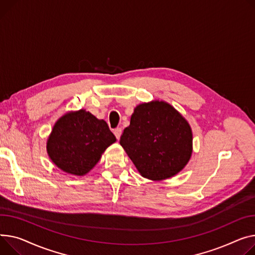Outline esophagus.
I'll use <instances>...</instances> for the list:
<instances>
[{"label": "esophagus", "mask_w": 255, "mask_h": 255, "mask_svg": "<svg viewBox=\"0 0 255 255\" xmlns=\"http://www.w3.org/2000/svg\"><path fill=\"white\" fill-rule=\"evenodd\" d=\"M114 134H115V136L117 137V139H120V136H121V134H122V129L121 128L114 129Z\"/></svg>", "instance_id": "1"}]
</instances>
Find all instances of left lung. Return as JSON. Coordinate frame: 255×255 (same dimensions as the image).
I'll return each instance as SVG.
<instances>
[{"instance_id":"left-lung-1","label":"left lung","mask_w":255,"mask_h":255,"mask_svg":"<svg viewBox=\"0 0 255 255\" xmlns=\"http://www.w3.org/2000/svg\"><path fill=\"white\" fill-rule=\"evenodd\" d=\"M192 143V130L185 119L158 100L136 107L120 138L139 173L152 180L177 174L191 158Z\"/></svg>"}]
</instances>
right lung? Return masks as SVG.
<instances>
[{
  "label": "right lung",
  "instance_id": "add662e5",
  "mask_svg": "<svg viewBox=\"0 0 255 255\" xmlns=\"http://www.w3.org/2000/svg\"><path fill=\"white\" fill-rule=\"evenodd\" d=\"M115 141V135L106 121L80 110L64 115L55 123L48 138L47 150L50 159L61 170L84 175Z\"/></svg>",
  "mask_w": 255,
  "mask_h": 255
}]
</instances>
